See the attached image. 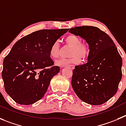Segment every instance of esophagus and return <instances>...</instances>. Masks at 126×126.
Returning <instances> with one entry per match:
<instances>
[{
  "mask_svg": "<svg viewBox=\"0 0 126 126\" xmlns=\"http://www.w3.org/2000/svg\"><path fill=\"white\" fill-rule=\"evenodd\" d=\"M66 67H67L70 68V69H74V65H67Z\"/></svg>",
  "mask_w": 126,
  "mask_h": 126,
  "instance_id": "34e87169",
  "label": "esophagus"
}]
</instances>
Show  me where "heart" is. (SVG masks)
Instances as JSON below:
<instances>
[{"label": "heart", "mask_w": 126, "mask_h": 126, "mask_svg": "<svg viewBox=\"0 0 126 126\" xmlns=\"http://www.w3.org/2000/svg\"><path fill=\"white\" fill-rule=\"evenodd\" d=\"M65 41L69 46H71L69 56H71L68 59H59L56 60L55 64L57 66H64L69 64H79L80 60H85L88 57L90 52L88 44L85 43H81V39L75 34H70L65 38ZM60 49V44L58 41L52 43L50 47L49 54L52 58H56L59 56Z\"/></svg>", "instance_id": "obj_1"}]
</instances>
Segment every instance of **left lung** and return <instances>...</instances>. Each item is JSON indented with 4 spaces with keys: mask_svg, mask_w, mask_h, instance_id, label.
Returning a JSON list of instances; mask_svg holds the SVG:
<instances>
[{
    "mask_svg": "<svg viewBox=\"0 0 126 126\" xmlns=\"http://www.w3.org/2000/svg\"><path fill=\"white\" fill-rule=\"evenodd\" d=\"M69 32L84 39L90 47L87 63L76 65L73 70L72 87L84 102L102 105L116 94L121 80L123 61L118 49L97 27L77 26Z\"/></svg>",
    "mask_w": 126,
    "mask_h": 126,
    "instance_id": "8db88e82",
    "label": "left lung"
}]
</instances>
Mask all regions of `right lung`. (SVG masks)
Here are the masks:
<instances>
[{"label":"right lung","mask_w":126,"mask_h":126,"mask_svg":"<svg viewBox=\"0 0 126 126\" xmlns=\"http://www.w3.org/2000/svg\"><path fill=\"white\" fill-rule=\"evenodd\" d=\"M68 30L36 31L13 46L3 60L2 77L5 92L15 102L32 105L43 98L52 78L60 70L59 67L52 66L50 47Z\"/></svg>","instance_id":"add662e5"}]
</instances>
